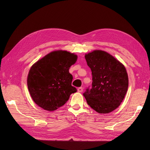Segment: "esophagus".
Masks as SVG:
<instances>
[{
    "instance_id": "34e87169",
    "label": "esophagus",
    "mask_w": 150,
    "mask_h": 150,
    "mask_svg": "<svg viewBox=\"0 0 150 150\" xmlns=\"http://www.w3.org/2000/svg\"><path fill=\"white\" fill-rule=\"evenodd\" d=\"M83 91V88H78V92H82Z\"/></svg>"
}]
</instances>
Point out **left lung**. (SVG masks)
Instances as JSON below:
<instances>
[{
	"label": "left lung",
	"mask_w": 150,
	"mask_h": 150,
	"mask_svg": "<svg viewBox=\"0 0 150 150\" xmlns=\"http://www.w3.org/2000/svg\"><path fill=\"white\" fill-rule=\"evenodd\" d=\"M92 75L91 88L83 93L88 104L100 114H108L119 107L128 88L125 66L109 53L94 50L85 54Z\"/></svg>",
	"instance_id": "1"
}]
</instances>
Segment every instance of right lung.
<instances>
[{"label":"right lung","mask_w":150,"mask_h":150,"mask_svg":"<svg viewBox=\"0 0 150 150\" xmlns=\"http://www.w3.org/2000/svg\"><path fill=\"white\" fill-rule=\"evenodd\" d=\"M77 56L65 50L50 52L31 66L27 78L30 96L39 107L53 111L64 105L77 91L72 86L70 67Z\"/></svg>","instance_id":"1"}]
</instances>
